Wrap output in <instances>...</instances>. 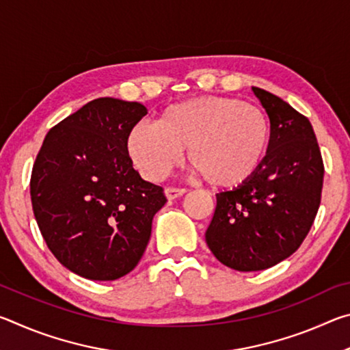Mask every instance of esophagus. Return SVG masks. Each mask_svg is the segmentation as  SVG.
Returning <instances> with one entry per match:
<instances>
[{
    "label": "esophagus",
    "mask_w": 350,
    "mask_h": 350,
    "mask_svg": "<svg viewBox=\"0 0 350 350\" xmlns=\"http://www.w3.org/2000/svg\"><path fill=\"white\" fill-rule=\"evenodd\" d=\"M185 194V189H180V188H165V196H167L168 200H173L177 199Z\"/></svg>",
    "instance_id": "esophagus-1"
}]
</instances>
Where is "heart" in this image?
Listing matches in <instances>:
<instances>
[{"label": "heart", "instance_id": "obj_1", "mask_svg": "<svg viewBox=\"0 0 350 350\" xmlns=\"http://www.w3.org/2000/svg\"><path fill=\"white\" fill-rule=\"evenodd\" d=\"M271 126L258 106L233 97L204 96L170 105L156 123H137L126 137L128 156L140 174L161 180L183 150L196 173L216 188L247 183L269 154Z\"/></svg>", "mask_w": 350, "mask_h": 350}]
</instances>
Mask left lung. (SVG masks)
Here are the masks:
<instances>
[{
  "instance_id": "left-lung-1",
  "label": "left lung",
  "mask_w": 350,
  "mask_h": 350,
  "mask_svg": "<svg viewBox=\"0 0 350 350\" xmlns=\"http://www.w3.org/2000/svg\"><path fill=\"white\" fill-rule=\"evenodd\" d=\"M270 118L262 167L244 185L216 194L206 245L227 267L259 271L298 250L321 202L324 165L309 118L260 88H252Z\"/></svg>"
}]
</instances>
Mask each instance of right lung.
<instances>
[{"label": "right lung", "instance_id": "obj_1", "mask_svg": "<svg viewBox=\"0 0 350 350\" xmlns=\"http://www.w3.org/2000/svg\"><path fill=\"white\" fill-rule=\"evenodd\" d=\"M146 112L137 102L92 100L47 133L33 163L40 232L64 267L86 280L128 275L167 202L162 187L142 179L126 151L129 129Z\"/></svg>", "mask_w": 350, "mask_h": 350}]
</instances>
